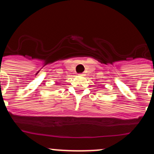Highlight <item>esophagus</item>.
I'll return each mask as SVG.
<instances>
[{
    "label": "esophagus",
    "instance_id": "obj_1",
    "mask_svg": "<svg viewBox=\"0 0 154 154\" xmlns=\"http://www.w3.org/2000/svg\"><path fill=\"white\" fill-rule=\"evenodd\" d=\"M79 75H81V76H83V75H84V74H82V73H79Z\"/></svg>",
    "mask_w": 154,
    "mask_h": 154
}]
</instances>
